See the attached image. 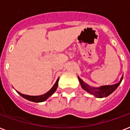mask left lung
Masks as SVG:
<instances>
[{"label": "left lung", "instance_id": "obj_1", "mask_svg": "<svg viewBox=\"0 0 130 130\" xmlns=\"http://www.w3.org/2000/svg\"><path fill=\"white\" fill-rule=\"evenodd\" d=\"M78 79H79L80 84H81L82 88L88 92V93L93 94L96 98H103V97H107L109 95H110L112 92L117 89V88L121 84L122 79H123V76L121 77L120 81L118 83L113 84V85H108V86H103L99 87V88H94V87H90L88 86L85 82L82 81V79H80V77L78 76Z\"/></svg>", "mask_w": 130, "mask_h": 130}]
</instances>
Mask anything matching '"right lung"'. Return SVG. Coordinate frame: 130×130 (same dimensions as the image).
Returning a JSON list of instances; mask_svg holds the SVG:
<instances>
[{"mask_svg": "<svg viewBox=\"0 0 130 130\" xmlns=\"http://www.w3.org/2000/svg\"><path fill=\"white\" fill-rule=\"evenodd\" d=\"M59 78L57 79V81L55 82V84H54L52 88L49 91H48L46 93H45L42 95H40V96H29V95H26L23 94H21L19 92H17V93L19 94L20 96L24 98V99H27L28 101H32V102H35V103H41V102H43L46 100L48 97H50L53 94V93L55 92L57 88V86H58V82H59Z\"/></svg>", "mask_w": 130, "mask_h": 130, "instance_id": "right-lung-1", "label": "right lung"}]
</instances>
